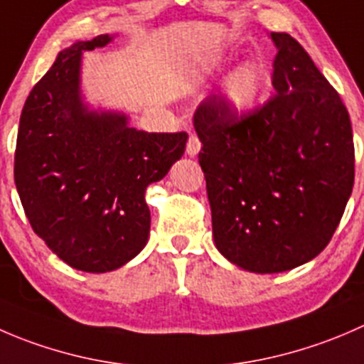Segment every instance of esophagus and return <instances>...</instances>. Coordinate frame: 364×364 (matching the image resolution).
Returning a JSON list of instances; mask_svg holds the SVG:
<instances>
[{
    "instance_id": "esophagus-1",
    "label": "esophagus",
    "mask_w": 364,
    "mask_h": 364,
    "mask_svg": "<svg viewBox=\"0 0 364 364\" xmlns=\"http://www.w3.org/2000/svg\"><path fill=\"white\" fill-rule=\"evenodd\" d=\"M201 149V141L198 139L196 134H189V139H187V146H186V152L189 154L191 157L196 156Z\"/></svg>"
}]
</instances>
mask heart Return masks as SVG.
I'll list each match as a JSON object with an SVG mask.
<instances>
[{
    "label": "heart",
    "mask_w": 364,
    "mask_h": 364,
    "mask_svg": "<svg viewBox=\"0 0 364 364\" xmlns=\"http://www.w3.org/2000/svg\"><path fill=\"white\" fill-rule=\"evenodd\" d=\"M264 77L255 63H244L230 74L225 86V102L233 114H244L260 95Z\"/></svg>",
    "instance_id": "1"
}]
</instances>
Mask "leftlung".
Here are the masks:
<instances>
[{"instance_id":"obj_1","label":"left lung","mask_w":364,"mask_h":364,"mask_svg":"<svg viewBox=\"0 0 364 364\" xmlns=\"http://www.w3.org/2000/svg\"><path fill=\"white\" fill-rule=\"evenodd\" d=\"M271 38L276 93L264 106L233 114L214 95L194 113L215 247L260 274L313 260L354 186L347 107L296 38Z\"/></svg>"}]
</instances>
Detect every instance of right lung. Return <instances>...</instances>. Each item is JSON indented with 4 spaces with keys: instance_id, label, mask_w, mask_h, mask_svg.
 Wrapping results in <instances>:
<instances>
[{
    "instance_id": "obj_1",
    "label": "right lung",
    "mask_w": 364,
    "mask_h": 364,
    "mask_svg": "<svg viewBox=\"0 0 364 364\" xmlns=\"http://www.w3.org/2000/svg\"><path fill=\"white\" fill-rule=\"evenodd\" d=\"M109 35L58 55L21 113L14 178L33 232L70 267L107 272L145 247V191L186 150L187 132H145L125 114L90 111L79 88L82 51Z\"/></svg>"
}]
</instances>
